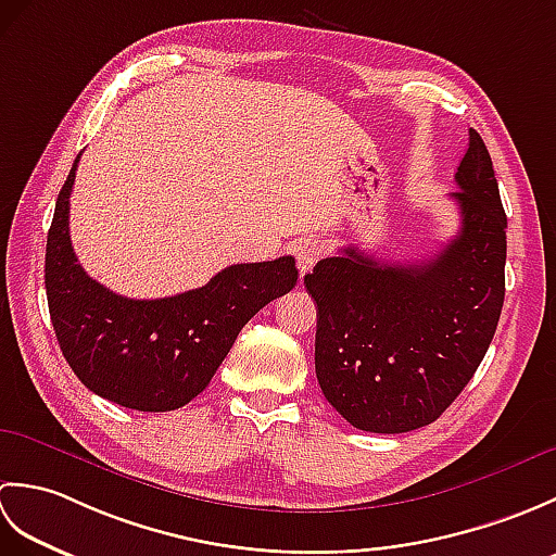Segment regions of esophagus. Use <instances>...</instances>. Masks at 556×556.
<instances>
[{
	"mask_svg": "<svg viewBox=\"0 0 556 556\" xmlns=\"http://www.w3.org/2000/svg\"><path fill=\"white\" fill-rule=\"evenodd\" d=\"M293 255H296L299 271H301V275H305V271H311L317 260L325 255V245L317 243V241H301L296 245V251H293Z\"/></svg>",
	"mask_w": 556,
	"mask_h": 556,
	"instance_id": "esophagus-1",
	"label": "esophagus"
}]
</instances>
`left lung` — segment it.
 I'll list each match as a JSON object with an SVG mask.
<instances>
[{"mask_svg":"<svg viewBox=\"0 0 556 556\" xmlns=\"http://www.w3.org/2000/svg\"><path fill=\"white\" fill-rule=\"evenodd\" d=\"M452 200L460 229L430 260L401 265L344 248L305 275L317 303L315 372L353 428L430 425L485 358L504 305L506 215L490 152L470 128Z\"/></svg>","mask_w":556,"mask_h":556,"instance_id":"1","label":"left lung"}]
</instances>
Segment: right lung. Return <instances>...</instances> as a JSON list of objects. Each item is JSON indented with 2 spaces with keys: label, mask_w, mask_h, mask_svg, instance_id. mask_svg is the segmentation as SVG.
<instances>
[{
  "label": "right lung",
  "mask_w": 556,
  "mask_h": 556,
  "mask_svg": "<svg viewBox=\"0 0 556 556\" xmlns=\"http://www.w3.org/2000/svg\"><path fill=\"white\" fill-rule=\"evenodd\" d=\"M76 157L47 231L45 289L59 346L90 392L136 410H174L210 384L236 337L269 301L296 287L291 255L222 269L205 287L136 301L78 265L68 236Z\"/></svg>",
  "instance_id": "add662e5"
}]
</instances>
